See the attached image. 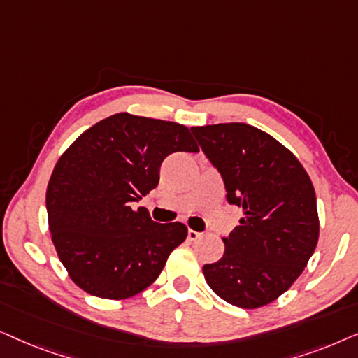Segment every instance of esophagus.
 <instances>
[{"label":"esophagus","instance_id":"34e87169","mask_svg":"<svg viewBox=\"0 0 358 358\" xmlns=\"http://www.w3.org/2000/svg\"><path fill=\"white\" fill-rule=\"evenodd\" d=\"M203 233H199V231H194V229H189L187 231V238L189 241H197L199 238H202Z\"/></svg>","mask_w":358,"mask_h":358}]
</instances>
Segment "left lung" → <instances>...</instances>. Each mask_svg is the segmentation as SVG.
<instances>
[{
  "label": "left lung",
  "mask_w": 358,
  "mask_h": 358,
  "mask_svg": "<svg viewBox=\"0 0 358 358\" xmlns=\"http://www.w3.org/2000/svg\"><path fill=\"white\" fill-rule=\"evenodd\" d=\"M200 148L222 176L228 203L244 210L223 238L220 261L205 264L210 288L239 308L277 300L301 275L320 236L316 194L293 153L248 124L192 127Z\"/></svg>",
  "instance_id": "1"
}]
</instances>
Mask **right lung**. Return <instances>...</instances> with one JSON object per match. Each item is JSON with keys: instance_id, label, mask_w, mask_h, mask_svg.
Wrapping results in <instances>:
<instances>
[{"instance_id": "add662e5", "label": "right lung", "mask_w": 358, "mask_h": 358, "mask_svg": "<svg viewBox=\"0 0 358 358\" xmlns=\"http://www.w3.org/2000/svg\"><path fill=\"white\" fill-rule=\"evenodd\" d=\"M176 151L197 153L187 127L115 114L80 135L47 187L52 241L71 280L92 296L122 300L150 287L187 238L182 223H156L131 203L159 182Z\"/></svg>"}]
</instances>
